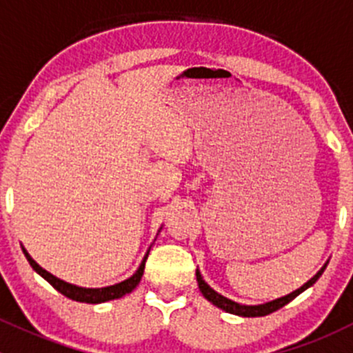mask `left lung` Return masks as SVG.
Returning a JSON list of instances; mask_svg holds the SVG:
<instances>
[{
  "instance_id": "left-lung-1",
  "label": "left lung",
  "mask_w": 353,
  "mask_h": 353,
  "mask_svg": "<svg viewBox=\"0 0 353 353\" xmlns=\"http://www.w3.org/2000/svg\"><path fill=\"white\" fill-rule=\"evenodd\" d=\"M326 266H328V261L325 263V265L321 266V270H319L318 273H316L312 279H309L307 282L304 283L302 287L295 288L294 292H290V294L283 295V297H279V299H273V301H268V302H263V304H254V305H248V304H239V302L236 301H230V299L223 297L222 294H219L216 290H213L212 287L208 285V283L203 280L201 273H199V270H196V280H198V287H199V292L203 294V297L206 299L208 302H212L213 305H216L219 309H222V311L225 312H230V314H236V316H243V318H259V316H266L270 314V312H275L279 311L280 307H283V305H287L288 302L294 301L297 295H301L302 292L307 290L309 287L314 285L316 282H318L319 276L323 275V272L326 270Z\"/></svg>"
}]
</instances>
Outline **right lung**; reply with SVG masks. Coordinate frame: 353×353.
<instances>
[{
	"instance_id": "1",
	"label": "right lung",
	"mask_w": 353,
	"mask_h": 353,
	"mask_svg": "<svg viewBox=\"0 0 353 353\" xmlns=\"http://www.w3.org/2000/svg\"><path fill=\"white\" fill-rule=\"evenodd\" d=\"M160 230H162V227L159 229V232ZM22 251H23L25 258H27V261L30 263L32 268H34L35 272L42 276V279L48 280V282L51 283L56 290L61 292L65 297L71 299V301H77V302H87V304H101V302L116 301V299L124 297V295L131 294V292L138 287L141 276H143L145 261H147L150 249H148L147 254L143 256V259H141L138 270L130 276V279L123 280V282H119V283H114V285L101 287V288H87V287H78V285H73V283H68V282H65V280L58 279V276H54L52 273H49L48 270L42 268L41 265H37V263H35V259L28 254L27 249H25L23 245H22Z\"/></svg>"
}]
</instances>
